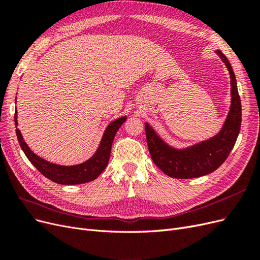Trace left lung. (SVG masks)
I'll return each mask as SVG.
<instances>
[{
    "mask_svg": "<svg viewBox=\"0 0 260 260\" xmlns=\"http://www.w3.org/2000/svg\"><path fill=\"white\" fill-rule=\"evenodd\" d=\"M224 61L231 77V108L223 127L218 135L186 149H175L168 146L145 123L146 142L153 161L161 171L171 178L192 179L211 174L218 169L237 142L242 121V106L237 80L225 55L217 51Z\"/></svg>",
    "mask_w": 260,
    "mask_h": 260,
    "instance_id": "1",
    "label": "left lung"
}]
</instances>
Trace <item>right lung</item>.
I'll return each mask as SVG.
<instances>
[{"label":"right lung","mask_w":260,"mask_h":260,"mask_svg":"<svg viewBox=\"0 0 260 260\" xmlns=\"http://www.w3.org/2000/svg\"><path fill=\"white\" fill-rule=\"evenodd\" d=\"M125 119H127L125 117L118 118L117 120L109 124L105 130L96 153L89 160L80 165H76V166H59V165L42 159L29 148L23 141L19 129H16V135L19 145L23 153L26 154L27 158L44 177L58 184H81L96 179L104 171L108 164L109 156H111L114 138ZM15 125H17V113H15Z\"/></svg>","instance_id":"obj_1"}]
</instances>
